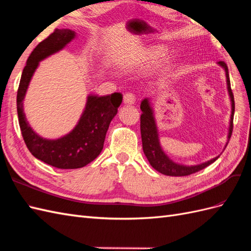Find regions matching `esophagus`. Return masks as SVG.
<instances>
[{"label": "esophagus", "instance_id": "1", "mask_svg": "<svg viewBox=\"0 0 251 251\" xmlns=\"http://www.w3.org/2000/svg\"><path fill=\"white\" fill-rule=\"evenodd\" d=\"M124 102L127 105H132L134 104V101H136V96H134V94L132 93H126L124 95Z\"/></svg>", "mask_w": 251, "mask_h": 251}]
</instances>
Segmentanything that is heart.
<instances>
[{"instance_id":"heart-1","label":"heart","mask_w":251,"mask_h":251,"mask_svg":"<svg viewBox=\"0 0 251 251\" xmlns=\"http://www.w3.org/2000/svg\"><path fill=\"white\" fill-rule=\"evenodd\" d=\"M157 52L156 48H139L131 55L130 61L134 66H140L155 56Z\"/></svg>"}]
</instances>
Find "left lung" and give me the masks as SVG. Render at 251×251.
I'll list each match as a JSON object with an SVG mask.
<instances>
[{
  "mask_svg": "<svg viewBox=\"0 0 251 251\" xmlns=\"http://www.w3.org/2000/svg\"><path fill=\"white\" fill-rule=\"evenodd\" d=\"M218 64L225 70L226 72V79H227V89L229 93V98L231 100V115H230V124H229V132H228V142L231 138L233 130V115H234V98L232 90L230 86V79H229V72L227 64L224 61H218ZM141 137H142V146L143 151L145 156L149 160V162L153 169L161 173L166 176H188L194 173L201 171L204 168H207L210 164L213 163L215 160L220 156H217L213 159L209 160L207 162H203L196 165H183L179 164L171 160L168 155L163 151L161 145L159 142V134H158V128L156 124L155 115H153V110L151 106V102L149 99H144L141 102ZM227 142V144H228ZM226 144V146H227Z\"/></svg>",
  "mask_w": 251,
  "mask_h": 251,
  "instance_id": "1",
  "label": "left lung"
}]
</instances>
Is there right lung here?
I'll use <instances>...</instances> for the list:
<instances>
[{
	"instance_id": "add662e5",
	"label": "right lung",
	"mask_w": 251,
	"mask_h": 251,
	"mask_svg": "<svg viewBox=\"0 0 251 251\" xmlns=\"http://www.w3.org/2000/svg\"><path fill=\"white\" fill-rule=\"evenodd\" d=\"M75 36L73 30L57 28L38 44L23 69L17 94L19 125L28 151L44 163L64 170L83 168L100 155L109 125L118 113V108L123 100V95L117 92L106 96L88 95L85 110L78 123L72 131L59 139H43L33 130L23 110V100L31 77L41 60L59 52Z\"/></svg>"
}]
</instances>
